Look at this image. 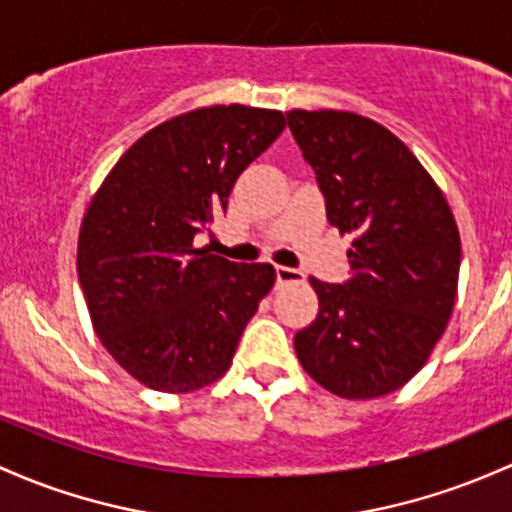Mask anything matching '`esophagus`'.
I'll return each mask as SVG.
<instances>
[{"instance_id": "esophagus-1", "label": "esophagus", "mask_w": 512, "mask_h": 512, "mask_svg": "<svg viewBox=\"0 0 512 512\" xmlns=\"http://www.w3.org/2000/svg\"><path fill=\"white\" fill-rule=\"evenodd\" d=\"M277 282L289 284V282H303V272L294 267H277Z\"/></svg>"}]
</instances>
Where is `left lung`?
I'll return each instance as SVG.
<instances>
[{"label":"left lung","mask_w":512,"mask_h":512,"mask_svg":"<svg viewBox=\"0 0 512 512\" xmlns=\"http://www.w3.org/2000/svg\"><path fill=\"white\" fill-rule=\"evenodd\" d=\"M286 121L330 226L355 235L345 284L311 277L318 316L296 333V355L335 396H386L423 369L452 316L457 221L418 157L381 123L333 109H294Z\"/></svg>","instance_id":"1"}]
</instances>
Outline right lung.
Segmentation results:
<instances>
[{"label":"right lung","instance_id":"1","mask_svg":"<svg viewBox=\"0 0 512 512\" xmlns=\"http://www.w3.org/2000/svg\"><path fill=\"white\" fill-rule=\"evenodd\" d=\"M282 131V111H187L138 138L92 196L77 277L101 345L148 389L189 393L221 379L274 286L272 265H235L194 238Z\"/></svg>","mask_w":512,"mask_h":512}]
</instances>
